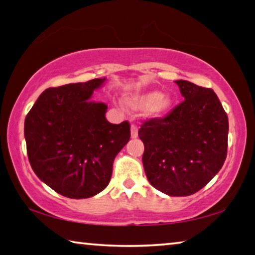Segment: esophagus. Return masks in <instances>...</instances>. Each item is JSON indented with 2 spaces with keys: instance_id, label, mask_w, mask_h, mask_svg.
Masks as SVG:
<instances>
[{
  "instance_id": "1",
  "label": "esophagus",
  "mask_w": 255,
  "mask_h": 255,
  "mask_svg": "<svg viewBox=\"0 0 255 255\" xmlns=\"http://www.w3.org/2000/svg\"><path fill=\"white\" fill-rule=\"evenodd\" d=\"M130 130H131V138H136L138 136V127L136 126V125H133V124L131 125Z\"/></svg>"
}]
</instances>
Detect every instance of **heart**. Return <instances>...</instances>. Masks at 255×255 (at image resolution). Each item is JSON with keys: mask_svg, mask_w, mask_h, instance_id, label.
Listing matches in <instances>:
<instances>
[{"mask_svg": "<svg viewBox=\"0 0 255 255\" xmlns=\"http://www.w3.org/2000/svg\"><path fill=\"white\" fill-rule=\"evenodd\" d=\"M171 98L167 94L158 93L157 91H150L143 94H138L129 99V106L132 109H144L147 108V114L156 117L165 112L171 106Z\"/></svg>", "mask_w": 255, "mask_h": 255, "instance_id": "1", "label": "heart"}]
</instances>
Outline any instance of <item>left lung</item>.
Listing matches in <instances>:
<instances>
[{
    "label": "left lung",
    "mask_w": 255,
    "mask_h": 255,
    "mask_svg": "<svg viewBox=\"0 0 255 255\" xmlns=\"http://www.w3.org/2000/svg\"><path fill=\"white\" fill-rule=\"evenodd\" d=\"M184 100L162 118L141 125L143 164L149 183L169 196L199 191L222 169L227 155L228 118L213 90L175 81Z\"/></svg>",
    "instance_id": "left-lung-1"
}]
</instances>
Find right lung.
<instances>
[{"instance_id": "add662e5", "label": "right lung", "mask_w": 255, "mask_h": 255, "mask_svg": "<svg viewBox=\"0 0 255 255\" xmlns=\"http://www.w3.org/2000/svg\"><path fill=\"white\" fill-rule=\"evenodd\" d=\"M106 79L49 88L24 120L28 158L38 178L59 195L90 198L110 182L115 157L130 125L110 124L105 103L90 101Z\"/></svg>"}]
</instances>
